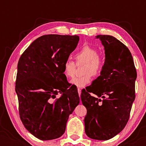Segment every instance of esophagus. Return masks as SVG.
I'll list each match as a JSON object with an SVG mask.
<instances>
[{
	"instance_id": "esophagus-1",
	"label": "esophagus",
	"mask_w": 146,
	"mask_h": 146,
	"mask_svg": "<svg viewBox=\"0 0 146 146\" xmlns=\"http://www.w3.org/2000/svg\"><path fill=\"white\" fill-rule=\"evenodd\" d=\"M78 94H79V96L80 98V94H81V90L78 88Z\"/></svg>"
}]
</instances>
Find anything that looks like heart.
Returning a JSON list of instances; mask_svg holds the SVG:
<instances>
[{
	"label": "heart",
	"mask_w": 146,
	"mask_h": 146,
	"mask_svg": "<svg viewBox=\"0 0 146 146\" xmlns=\"http://www.w3.org/2000/svg\"><path fill=\"white\" fill-rule=\"evenodd\" d=\"M78 65L84 64L82 72L84 74L75 78L71 81L72 84L78 88H84L89 84L92 76H98L102 70L104 60L102 56L98 54L97 49L89 45H85L80 48L74 54ZM76 65L74 62L68 59L64 62L63 74L66 77L72 78L74 76Z\"/></svg>",
	"instance_id": "b5f03b06"
}]
</instances>
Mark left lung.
Listing matches in <instances>:
<instances>
[{
  "label": "left lung",
  "instance_id": "obj_1",
  "mask_svg": "<svg viewBox=\"0 0 146 146\" xmlns=\"http://www.w3.org/2000/svg\"><path fill=\"white\" fill-rule=\"evenodd\" d=\"M96 38L104 47V65L100 75L86 88V90L82 91L81 100L87 110L84 118L86 135L94 139L108 140L121 132L128 121L135 97L137 72L126 46L112 36Z\"/></svg>",
  "mask_w": 146,
  "mask_h": 146
}]
</instances>
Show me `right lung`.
Masks as SVG:
<instances>
[{
	"mask_svg": "<svg viewBox=\"0 0 146 146\" xmlns=\"http://www.w3.org/2000/svg\"><path fill=\"white\" fill-rule=\"evenodd\" d=\"M78 42L76 35L42 36L19 60L15 90L20 117L25 128L41 140L60 137L80 103L78 91L63 74L64 62ZM58 93L61 96L54 100Z\"/></svg>",
	"mask_w": 146,
	"mask_h": 146,
	"instance_id": "1",
	"label": "right lung"
}]
</instances>
